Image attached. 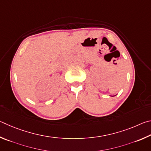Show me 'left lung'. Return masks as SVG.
<instances>
[{
  "label": "left lung",
  "instance_id": "left-lung-1",
  "mask_svg": "<svg viewBox=\"0 0 151 151\" xmlns=\"http://www.w3.org/2000/svg\"><path fill=\"white\" fill-rule=\"evenodd\" d=\"M112 97H113V96H112Z\"/></svg>",
  "mask_w": 151,
  "mask_h": 151
}]
</instances>
